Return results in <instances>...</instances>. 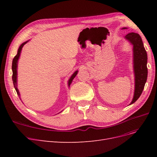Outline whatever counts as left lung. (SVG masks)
Returning <instances> with one entry per match:
<instances>
[{"label": "left lung", "mask_w": 157, "mask_h": 157, "mask_svg": "<svg viewBox=\"0 0 157 157\" xmlns=\"http://www.w3.org/2000/svg\"><path fill=\"white\" fill-rule=\"evenodd\" d=\"M126 27L122 29H126ZM125 39L133 46V69L134 73L135 89L134 97L130 105L135 103L143 92L147 78V54L144 48L143 41L140 35L130 33Z\"/></svg>", "instance_id": "left-lung-1"}]
</instances>
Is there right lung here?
I'll return each mask as SVG.
<instances>
[{
	"mask_svg": "<svg viewBox=\"0 0 157 157\" xmlns=\"http://www.w3.org/2000/svg\"><path fill=\"white\" fill-rule=\"evenodd\" d=\"M27 42H29V40L24 42H23V43H22L20 46V47H19V48H18V50H17V55L15 57H14V58L13 59V61H12V73H13V75H12V80H13V84L14 88H15L19 97H20V92H19V90L17 89V63H18V60H19V59H20V54H21V50H22L23 46H24ZM78 70L77 71H75V72H74V73L72 75H71V77L69 79L68 83H67L69 87L70 86L71 84L72 83L73 80L74 79V78L76 77V76H77V75L78 73ZM61 112H59V113H61Z\"/></svg>",
	"mask_w": 157,
	"mask_h": 157,
	"instance_id": "right-lung-1",
	"label": "right lung"
}]
</instances>
